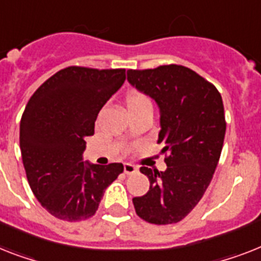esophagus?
Segmentation results:
<instances>
[{
  "label": "esophagus",
  "mask_w": 261,
  "mask_h": 261,
  "mask_svg": "<svg viewBox=\"0 0 261 261\" xmlns=\"http://www.w3.org/2000/svg\"><path fill=\"white\" fill-rule=\"evenodd\" d=\"M123 169H124V173H126V174H134V173H137V170H138L137 167L131 164H124Z\"/></svg>",
  "instance_id": "obj_1"
}]
</instances>
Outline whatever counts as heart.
<instances>
[{"instance_id":"b5f03b06","label":"heart","mask_w":261,"mask_h":261,"mask_svg":"<svg viewBox=\"0 0 261 261\" xmlns=\"http://www.w3.org/2000/svg\"><path fill=\"white\" fill-rule=\"evenodd\" d=\"M126 110L128 114L141 110H151V100L143 92L131 91L126 96Z\"/></svg>"}]
</instances>
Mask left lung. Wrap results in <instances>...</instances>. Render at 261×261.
I'll return each mask as SVG.
<instances>
[{
  "mask_svg": "<svg viewBox=\"0 0 261 261\" xmlns=\"http://www.w3.org/2000/svg\"><path fill=\"white\" fill-rule=\"evenodd\" d=\"M127 80L155 100L160 109L158 143L167 154L165 171L141 167L150 189L145 196L134 197L133 204L145 221L174 224L198 204L219 164L226 130L221 95L184 65L128 69Z\"/></svg>",
  "mask_w": 261,
  "mask_h": 261,
  "instance_id": "8db88e82",
  "label": "left lung"
}]
</instances>
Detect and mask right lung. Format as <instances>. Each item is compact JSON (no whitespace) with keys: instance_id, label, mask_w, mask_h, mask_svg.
<instances>
[{"instance_id":"1","label":"right lung","mask_w":261,"mask_h":261,"mask_svg":"<svg viewBox=\"0 0 261 261\" xmlns=\"http://www.w3.org/2000/svg\"><path fill=\"white\" fill-rule=\"evenodd\" d=\"M126 69L68 67L56 72L28 101L20 149L32 192L56 219L82 221L97 211L105 190L123 171L83 161L84 138L94 135L101 107L126 80Z\"/></svg>"}]
</instances>
